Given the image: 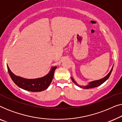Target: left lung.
<instances>
[{
    "label": "left lung",
    "instance_id": "left-lung-1",
    "mask_svg": "<svg viewBox=\"0 0 122 122\" xmlns=\"http://www.w3.org/2000/svg\"><path fill=\"white\" fill-rule=\"evenodd\" d=\"M113 68V66H112V69L111 70V71H109V73H108V74L106 76H104V78H102V79H101L97 80V81H91V82L89 83V84H88V85H86V86H79V85H78L77 83H76V81H74V79H73V78L71 77V80H72V81H73V83H75V84H76L77 86H79L80 88H84V89H89V88H95V87H97V86H101V84H102L103 83H104L105 81H106L109 78L110 75H111L112 71Z\"/></svg>",
    "mask_w": 122,
    "mask_h": 122
}]
</instances>
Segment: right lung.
<instances>
[{
	"label": "right lung",
	"mask_w": 122,
	"mask_h": 122,
	"mask_svg": "<svg viewBox=\"0 0 122 122\" xmlns=\"http://www.w3.org/2000/svg\"><path fill=\"white\" fill-rule=\"evenodd\" d=\"M7 68L11 79L16 86L25 91L36 92L44 91L49 87L52 81L54 71L56 69V66L51 67V71L46 76L36 79H26L15 76L10 70L8 65Z\"/></svg>",
	"instance_id": "right-lung-1"
}]
</instances>
